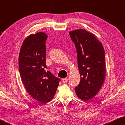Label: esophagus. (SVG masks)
<instances>
[{
    "instance_id": "obj_1",
    "label": "esophagus",
    "mask_w": 125,
    "mask_h": 125,
    "mask_svg": "<svg viewBox=\"0 0 125 125\" xmlns=\"http://www.w3.org/2000/svg\"><path fill=\"white\" fill-rule=\"evenodd\" d=\"M68 81V78H64V79H62V82L63 83H67Z\"/></svg>"
}]
</instances>
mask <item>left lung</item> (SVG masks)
<instances>
[{
  "mask_svg": "<svg viewBox=\"0 0 125 125\" xmlns=\"http://www.w3.org/2000/svg\"><path fill=\"white\" fill-rule=\"evenodd\" d=\"M69 35L77 53L81 80L75 88L77 96L87 101L96 95L104 81L106 59L101 42L94 34L84 29L71 31Z\"/></svg>",
  "mask_w": 125,
  "mask_h": 125,
  "instance_id": "obj_1",
  "label": "left lung"
}]
</instances>
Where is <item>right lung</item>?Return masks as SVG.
Here are the masks:
<instances>
[{"label":"right lung","instance_id":"right-lung-1","mask_svg":"<svg viewBox=\"0 0 125 125\" xmlns=\"http://www.w3.org/2000/svg\"><path fill=\"white\" fill-rule=\"evenodd\" d=\"M43 32L31 34L24 41L19 55V70L26 91L42 104L54 97L60 80L46 71L45 41Z\"/></svg>","mask_w":125,"mask_h":125}]
</instances>
